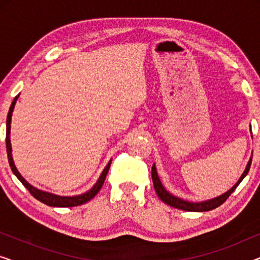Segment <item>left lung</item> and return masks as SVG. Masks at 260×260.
<instances>
[{
  "label": "left lung",
  "instance_id": "left-lung-1",
  "mask_svg": "<svg viewBox=\"0 0 260 260\" xmlns=\"http://www.w3.org/2000/svg\"><path fill=\"white\" fill-rule=\"evenodd\" d=\"M251 162H252V157L250 158V161H248L246 169H245V172L243 173V175H241L239 181H238V182L234 184V186L231 188L229 191H226L225 194L220 195V197H218V198L212 199V200L202 201V202H189V201L182 200V199L174 197V195L170 194L168 190H166L165 187L162 186L161 181H159V179H158V175H157V172H156L155 165L152 166V168H151V179H152V183H154V188H155L156 194H157V197L161 199V200L165 202V204L172 206V207H175L177 209H182V211L207 212V211H212V209L219 207V206H221L223 202H225L227 199H229L230 195L232 194L234 190H236V188L238 186H239V183L241 182V181H243L244 177L247 175L248 170H250V167H251Z\"/></svg>",
  "mask_w": 260,
  "mask_h": 260
}]
</instances>
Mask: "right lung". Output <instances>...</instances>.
Here are the masks:
<instances>
[{
  "mask_svg": "<svg viewBox=\"0 0 260 260\" xmlns=\"http://www.w3.org/2000/svg\"><path fill=\"white\" fill-rule=\"evenodd\" d=\"M17 97L14 99L12 105H10L8 116H7V135H6V147H7V155H8V161H9V166L12 168L13 173L15 174L17 179L21 181V183L23 184L24 187L27 188L28 191L33 195V197L37 199V200L41 201L42 204L47 205V206H52V207H74V206H80L83 204H86L87 201H90L91 199H93L95 195L98 194V191L101 190V188L104 184L105 177L108 175V172L110 169V165H111V161L108 163V166L105 167V169L103 170L101 177L97 181V183L94 184L93 187L91 188L90 190L86 191L85 194L81 195H77V197H58V195L47 193V191H42L40 189H37V188L30 186L29 183L27 182L26 180L21 176V174L17 172L15 165H14L13 157H12V144H10V138H9V134H10V120H12V112L14 110V106H15Z\"/></svg>",
  "mask_w": 260,
  "mask_h": 260,
  "instance_id": "add662e5",
  "label": "right lung"
}]
</instances>
